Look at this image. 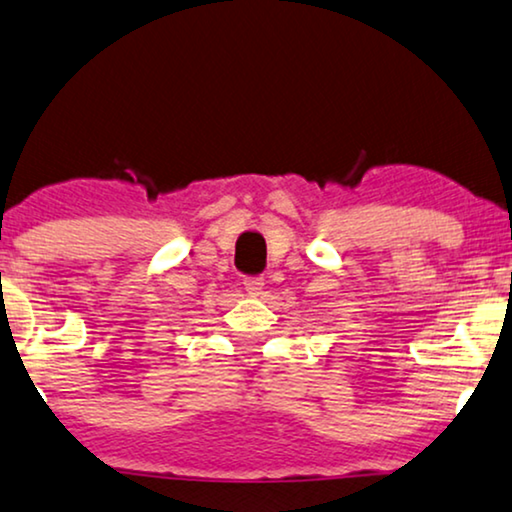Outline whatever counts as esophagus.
<instances>
[{
	"instance_id": "34e87169",
	"label": "esophagus",
	"mask_w": 512,
	"mask_h": 512,
	"mask_svg": "<svg viewBox=\"0 0 512 512\" xmlns=\"http://www.w3.org/2000/svg\"><path fill=\"white\" fill-rule=\"evenodd\" d=\"M243 285H245V290H248V295H252V297H260L264 292V278L262 276H248L243 281Z\"/></svg>"
}]
</instances>
